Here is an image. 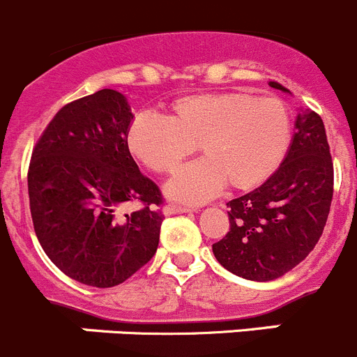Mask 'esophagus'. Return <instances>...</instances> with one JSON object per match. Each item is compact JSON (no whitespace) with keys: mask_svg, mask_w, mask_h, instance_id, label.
<instances>
[{"mask_svg":"<svg viewBox=\"0 0 357 357\" xmlns=\"http://www.w3.org/2000/svg\"><path fill=\"white\" fill-rule=\"evenodd\" d=\"M188 212H191L189 206H178V205H173V203H169V205H166L165 208H162V213H165V215H175V213H188Z\"/></svg>","mask_w":357,"mask_h":357,"instance_id":"34e87169","label":"esophagus"}]
</instances>
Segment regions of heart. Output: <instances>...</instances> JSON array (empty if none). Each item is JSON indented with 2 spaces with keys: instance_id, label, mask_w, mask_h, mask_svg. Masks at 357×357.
I'll return each mask as SVG.
<instances>
[{
  "instance_id": "obj_1",
  "label": "heart",
  "mask_w": 357,
  "mask_h": 357,
  "mask_svg": "<svg viewBox=\"0 0 357 357\" xmlns=\"http://www.w3.org/2000/svg\"><path fill=\"white\" fill-rule=\"evenodd\" d=\"M289 115L282 101L245 93H206L178 98L168 121L138 115L126 131V147L158 175L173 173L195 152L205 161L182 169L166 192L184 203L212 198L224 184L250 191L270 178L289 147Z\"/></svg>"
}]
</instances>
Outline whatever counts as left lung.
<instances>
[{
	"label": "left lung",
	"mask_w": 357,
	"mask_h": 357,
	"mask_svg": "<svg viewBox=\"0 0 357 357\" xmlns=\"http://www.w3.org/2000/svg\"><path fill=\"white\" fill-rule=\"evenodd\" d=\"M275 89L287 91L277 82ZM333 198V162L322 119L300 108L286 158L252 192L231 199L229 231L213 243L227 271L256 282L282 277L310 254Z\"/></svg>",
	"instance_id": "8db88e82"
}]
</instances>
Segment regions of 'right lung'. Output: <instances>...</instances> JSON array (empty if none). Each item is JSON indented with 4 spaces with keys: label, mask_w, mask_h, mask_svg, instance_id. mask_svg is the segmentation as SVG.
Segmentation results:
<instances>
[{
    "label": "right lung",
    "mask_w": 357,
    "mask_h": 357,
    "mask_svg": "<svg viewBox=\"0 0 357 357\" xmlns=\"http://www.w3.org/2000/svg\"><path fill=\"white\" fill-rule=\"evenodd\" d=\"M135 115L124 94L101 89L66 105L33 151L29 208L38 242L64 275L114 287L158 250L162 198L126 147ZM126 202H140L122 214Z\"/></svg>",
    "instance_id": "add662e5"
}]
</instances>
